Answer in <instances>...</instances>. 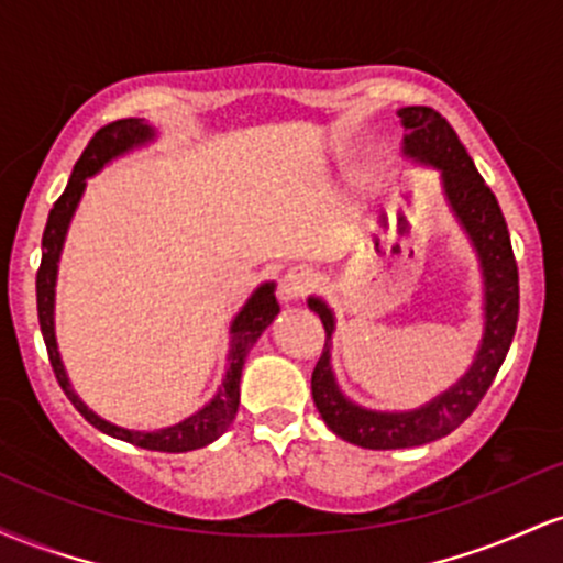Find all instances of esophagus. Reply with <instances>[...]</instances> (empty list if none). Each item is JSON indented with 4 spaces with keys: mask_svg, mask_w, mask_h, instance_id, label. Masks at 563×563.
Masks as SVG:
<instances>
[{
    "mask_svg": "<svg viewBox=\"0 0 563 563\" xmlns=\"http://www.w3.org/2000/svg\"><path fill=\"white\" fill-rule=\"evenodd\" d=\"M314 286V273L309 267H290L280 277V299L283 301H299Z\"/></svg>",
    "mask_w": 563,
    "mask_h": 563,
    "instance_id": "esophagus-1",
    "label": "esophagus"
}]
</instances>
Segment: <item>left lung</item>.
Wrapping results in <instances>:
<instances>
[{"instance_id": "left-lung-1", "label": "left lung", "mask_w": 563, "mask_h": 563, "mask_svg": "<svg viewBox=\"0 0 563 563\" xmlns=\"http://www.w3.org/2000/svg\"><path fill=\"white\" fill-rule=\"evenodd\" d=\"M397 115L405 126L402 156L442 174L444 200L476 251L484 283V333L474 363L448 391L416 410H371L341 391L331 365L335 314L325 299L309 296V309L325 328V346L312 373L314 405L335 437L365 450L418 448L455 431L493 386L519 320V269L493 190L484 185L455 129L434 108H399Z\"/></svg>"}]
</instances>
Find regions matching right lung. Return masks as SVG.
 <instances>
[{
    "label": "right lung",
    "instance_id": "1",
    "mask_svg": "<svg viewBox=\"0 0 563 563\" xmlns=\"http://www.w3.org/2000/svg\"><path fill=\"white\" fill-rule=\"evenodd\" d=\"M156 140V126L147 124L145 119H121L113 124L102 126L100 132L89 140L84 147L81 158L76 161L74 174H70L66 192L55 200L53 211H49L47 228L42 235V267L36 273V309H38V325H42L44 344H47L49 363H53L57 384L63 386L66 397L74 402L76 410L87 418L102 434L121 439V442L134 444L142 450H158V452H190L211 444L224 431L230 429L232 418H235L238 405H241V373L249 357L251 346L256 339L267 331V325L280 312V303L275 299V283H262L249 301L243 303L241 312L230 322V354L228 365H224V378L217 386V394L209 399L200 410L187 416L185 421L164 426V429L140 431L126 429V426H115L106 418L97 416L84 405V399L70 386L66 365H63L60 352H57L55 339V283H57V262H60L63 243H66L70 219L76 214V206L84 196L87 179L95 177L97 172L106 169L113 158H121L124 153L134 151V147H145L147 142Z\"/></svg>",
    "mask_w": 563,
    "mask_h": 563
}]
</instances>
